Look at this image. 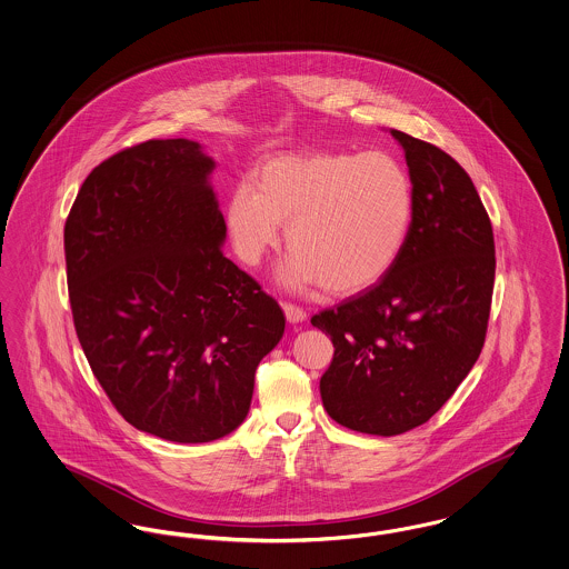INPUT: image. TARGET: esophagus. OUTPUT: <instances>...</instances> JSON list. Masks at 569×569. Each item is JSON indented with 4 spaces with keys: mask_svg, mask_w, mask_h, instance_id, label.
<instances>
[{
    "mask_svg": "<svg viewBox=\"0 0 569 569\" xmlns=\"http://www.w3.org/2000/svg\"><path fill=\"white\" fill-rule=\"evenodd\" d=\"M283 313H286V319L290 323H302L307 319V313L300 307L292 305V302H283Z\"/></svg>",
    "mask_w": 569,
    "mask_h": 569,
    "instance_id": "esophagus-1",
    "label": "esophagus"
}]
</instances>
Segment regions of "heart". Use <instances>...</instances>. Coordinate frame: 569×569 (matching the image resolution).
<instances>
[{
    "mask_svg": "<svg viewBox=\"0 0 569 569\" xmlns=\"http://www.w3.org/2000/svg\"><path fill=\"white\" fill-rule=\"evenodd\" d=\"M412 182L386 152L300 150L260 160L251 183L232 188L227 227L237 256L258 264L281 241L290 288L360 295L386 277L409 237Z\"/></svg>",
    "mask_w": 569,
    "mask_h": 569,
    "instance_id": "obj_1",
    "label": "heart"
}]
</instances>
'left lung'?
<instances>
[{
  "instance_id": "1",
  "label": "left lung",
  "mask_w": 569,
  "mask_h": 569,
  "mask_svg": "<svg viewBox=\"0 0 569 569\" xmlns=\"http://www.w3.org/2000/svg\"><path fill=\"white\" fill-rule=\"evenodd\" d=\"M412 182L409 237L372 288L311 318L335 345L319 393L349 430L396 436L423 426L468 377L491 311L496 243L463 167L391 129Z\"/></svg>"
}]
</instances>
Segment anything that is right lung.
Returning a JSON list of instances; mask_svg holds the SVG:
<instances>
[{
  "mask_svg": "<svg viewBox=\"0 0 569 569\" xmlns=\"http://www.w3.org/2000/svg\"><path fill=\"white\" fill-rule=\"evenodd\" d=\"M213 167L190 139L124 148L89 173L63 234L92 375L133 428L171 442L239 428L286 328L273 296L222 251Z\"/></svg>",
  "mask_w": 569,
  "mask_h": 569,
  "instance_id": "right-lung-1",
  "label": "right lung"
}]
</instances>
